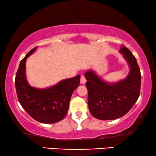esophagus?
<instances>
[{
	"mask_svg": "<svg viewBox=\"0 0 156 156\" xmlns=\"http://www.w3.org/2000/svg\"><path fill=\"white\" fill-rule=\"evenodd\" d=\"M86 82H87V79H86L85 76H84L83 75H81V76H80V83L83 84L85 83Z\"/></svg>",
	"mask_w": 156,
	"mask_h": 156,
	"instance_id": "esophagus-1",
	"label": "esophagus"
}]
</instances>
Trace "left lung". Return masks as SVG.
Here are the masks:
<instances>
[{
	"label": "left lung",
	"instance_id": "1",
	"mask_svg": "<svg viewBox=\"0 0 156 156\" xmlns=\"http://www.w3.org/2000/svg\"><path fill=\"white\" fill-rule=\"evenodd\" d=\"M119 52L130 68L125 79L108 83L92 70L85 73L89 112L101 120H112L124 116L133 106L140 94L141 73L136 59L125 46H122Z\"/></svg>",
	"mask_w": 156,
	"mask_h": 156
}]
</instances>
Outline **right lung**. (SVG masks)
Returning <instances> with one entry per match:
<instances>
[{"instance_id":"right-lung-1","label":"right lung","mask_w":156,"mask_h":156,"mask_svg":"<svg viewBox=\"0 0 156 156\" xmlns=\"http://www.w3.org/2000/svg\"><path fill=\"white\" fill-rule=\"evenodd\" d=\"M36 48L21 60L15 76V87L18 101L25 111L35 120L42 123H55L65 117L69 101L80 84V75L60 81L47 89H39L28 83L26 77V61Z\"/></svg>"}]
</instances>
